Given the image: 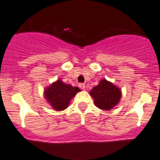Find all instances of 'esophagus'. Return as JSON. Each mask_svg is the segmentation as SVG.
<instances>
[{
	"mask_svg": "<svg viewBox=\"0 0 160 160\" xmlns=\"http://www.w3.org/2000/svg\"><path fill=\"white\" fill-rule=\"evenodd\" d=\"M78 87H80V88H81V89H82V90H84L85 87H85V84H84V83H79V84H78Z\"/></svg>",
	"mask_w": 160,
	"mask_h": 160,
	"instance_id": "esophagus-1",
	"label": "esophagus"
}]
</instances>
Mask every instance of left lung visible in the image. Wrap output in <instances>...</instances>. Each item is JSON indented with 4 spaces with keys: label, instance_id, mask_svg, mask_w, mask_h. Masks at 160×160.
Masks as SVG:
<instances>
[{
    "label": "left lung",
    "instance_id": "obj_1",
    "mask_svg": "<svg viewBox=\"0 0 160 160\" xmlns=\"http://www.w3.org/2000/svg\"><path fill=\"white\" fill-rule=\"evenodd\" d=\"M90 95L94 98L96 107L109 111L118 103L121 98V90L106 79H102L91 90Z\"/></svg>",
    "mask_w": 160,
    "mask_h": 160
}]
</instances>
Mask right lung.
Wrapping results in <instances>:
<instances>
[{
  "label": "right lung",
  "mask_w": 160,
  "mask_h": 160,
  "mask_svg": "<svg viewBox=\"0 0 160 160\" xmlns=\"http://www.w3.org/2000/svg\"><path fill=\"white\" fill-rule=\"evenodd\" d=\"M78 91H80L78 87H73L71 85L65 84L61 80H58L46 89L45 96L54 110L62 111L68 107L71 98Z\"/></svg>",
  "instance_id": "right-lung-1"
}]
</instances>
